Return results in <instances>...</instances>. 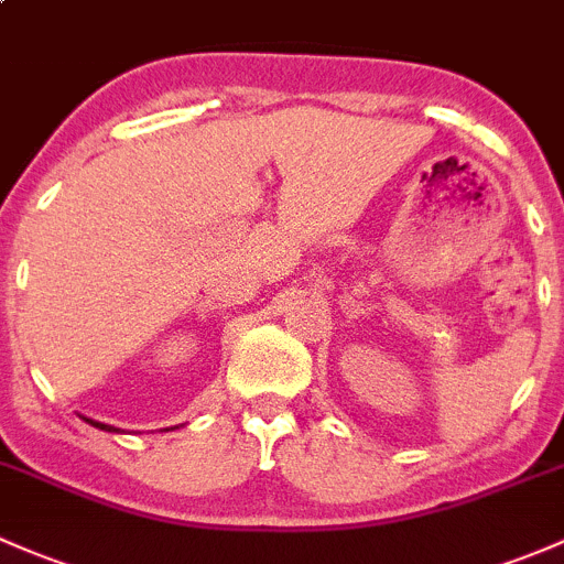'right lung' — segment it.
<instances>
[{
    "mask_svg": "<svg viewBox=\"0 0 564 564\" xmlns=\"http://www.w3.org/2000/svg\"><path fill=\"white\" fill-rule=\"evenodd\" d=\"M86 422H88V424H91V426H99V430H105V432H116V430H112V426H108V424H102V422H91V419H86Z\"/></svg>",
    "mask_w": 564,
    "mask_h": 564,
    "instance_id": "1",
    "label": "right lung"
}]
</instances>
